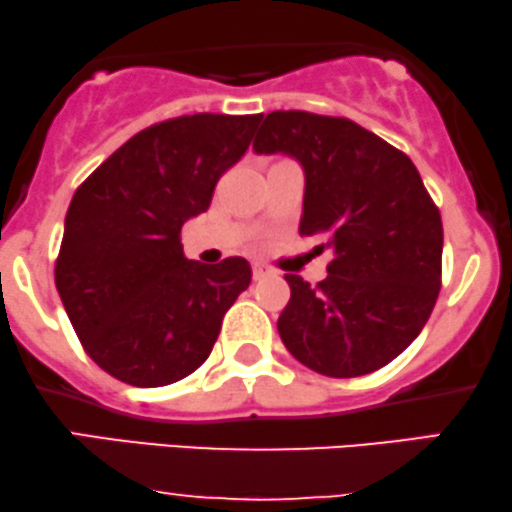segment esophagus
Instances as JSON below:
<instances>
[{"instance_id": "1", "label": "esophagus", "mask_w": 512, "mask_h": 512, "mask_svg": "<svg viewBox=\"0 0 512 512\" xmlns=\"http://www.w3.org/2000/svg\"><path fill=\"white\" fill-rule=\"evenodd\" d=\"M251 270H254V280L256 282L265 280V277L270 275V268H268V265H263V263H254V268H251Z\"/></svg>"}]
</instances>
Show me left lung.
Instances as JSON below:
<instances>
[{
  "instance_id": "obj_1",
  "label": "left lung",
  "mask_w": 512,
  "mask_h": 512,
  "mask_svg": "<svg viewBox=\"0 0 512 512\" xmlns=\"http://www.w3.org/2000/svg\"><path fill=\"white\" fill-rule=\"evenodd\" d=\"M256 152H284L305 171L303 237H327L329 275L291 287L277 320L284 345L317 374L386 367L426 327L442 287V218L414 162L353 119L275 110ZM324 249V244H320Z\"/></svg>"
}]
</instances>
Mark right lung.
<instances>
[{
  "instance_id": "add662e5",
  "label": "right lung",
  "mask_w": 512,
  "mask_h": 512,
  "mask_svg": "<svg viewBox=\"0 0 512 512\" xmlns=\"http://www.w3.org/2000/svg\"><path fill=\"white\" fill-rule=\"evenodd\" d=\"M263 115H183L138 131L72 197L56 289L86 355L117 381L159 388L211 355L251 265L188 261L181 228L209 209Z\"/></svg>"
}]
</instances>
